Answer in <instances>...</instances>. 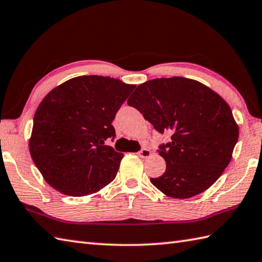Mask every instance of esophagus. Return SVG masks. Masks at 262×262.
I'll return each instance as SVG.
<instances>
[{
  "mask_svg": "<svg viewBox=\"0 0 262 262\" xmlns=\"http://www.w3.org/2000/svg\"><path fill=\"white\" fill-rule=\"evenodd\" d=\"M138 154V157L140 158H142V159H147L148 157H151V151H149L148 148H142L140 152L137 153Z\"/></svg>",
  "mask_w": 262,
  "mask_h": 262,
  "instance_id": "34e87169",
  "label": "esophagus"
}]
</instances>
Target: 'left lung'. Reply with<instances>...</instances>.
<instances>
[{
    "instance_id": "obj_1",
    "label": "left lung",
    "mask_w": 262,
    "mask_h": 262,
    "mask_svg": "<svg viewBox=\"0 0 262 262\" xmlns=\"http://www.w3.org/2000/svg\"><path fill=\"white\" fill-rule=\"evenodd\" d=\"M127 103L155 129L172 134L160 146L164 173L151 182L168 197L186 199L213 185L232 159L238 126L230 105L203 83L181 76L140 84Z\"/></svg>"
}]
</instances>
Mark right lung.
<instances>
[{"label": "right lung", "mask_w": 262, "mask_h": 262, "mask_svg": "<svg viewBox=\"0 0 262 262\" xmlns=\"http://www.w3.org/2000/svg\"><path fill=\"white\" fill-rule=\"evenodd\" d=\"M136 85L109 76L73 77L38 105L29 151L49 186L68 196L98 192L113 181L124 154L104 145L111 122Z\"/></svg>", "instance_id": "add662e5"}]
</instances>
